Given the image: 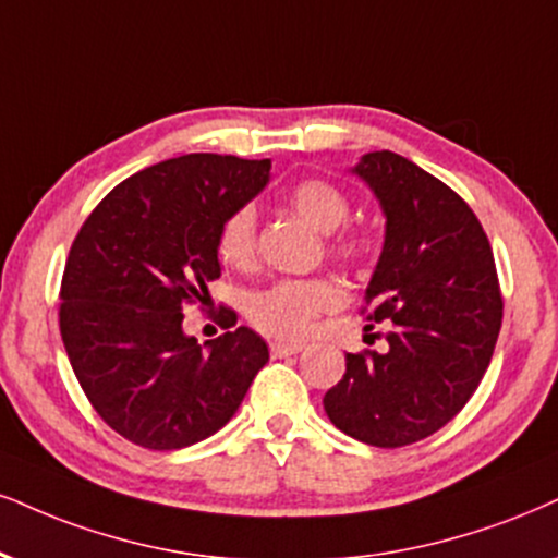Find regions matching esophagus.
<instances>
[{"label": "esophagus", "mask_w": 558, "mask_h": 558, "mask_svg": "<svg viewBox=\"0 0 558 558\" xmlns=\"http://www.w3.org/2000/svg\"><path fill=\"white\" fill-rule=\"evenodd\" d=\"M305 349V343H287V341H271V356L274 360H281V356L298 354Z\"/></svg>", "instance_id": "34e87169"}]
</instances>
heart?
I'll return each instance as SVG.
<instances>
[{"label":"heart","mask_w":558,"mask_h":558,"mask_svg":"<svg viewBox=\"0 0 558 558\" xmlns=\"http://www.w3.org/2000/svg\"><path fill=\"white\" fill-rule=\"evenodd\" d=\"M290 206L320 232H336L352 215V204L339 185L311 178L290 191ZM362 251V238L339 235L333 240V253L354 256ZM217 253L222 264L245 268L256 256V209L251 204L240 206L219 227ZM341 305V290L326 279H290L260 290L247 302V318L260 331L300 339L313 328L320 313Z\"/></svg>","instance_id":"1"}]
</instances>
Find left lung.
<instances>
[{"mask_svg":"<svg viewBox=\"0 0 558 558\" xmlns=\"http://www.w3.org/2000/svg\"><path fill=\"white\" fill-rule=\"evenodd\" d=\"M352 173L385 217L364 302L369 318L393 328L388 352L347 354L323 409L364 445L403 447L442 429L489 367L501 328L497 268L471 206L416 162L383 149L362 155Z\"/></svg>","mask_w":558,"mask_h":558,"instance_id":"1","label":"left lung"}]
</instances>
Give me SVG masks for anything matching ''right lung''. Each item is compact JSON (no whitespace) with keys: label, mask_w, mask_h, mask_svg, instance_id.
Here are the masks:
<instances>
[{"label":"right lung","mask_w":558,"mask_h":558,"mask_svg":"<svg viewBox=\"0 0 558 558\" xmlns=\"http://www.w3.org/2000/svg\"><path fill=\"white\" fill-rule=\"evenodd\" d=\"M268 178L271 160L173 157L116 185L74 238L61 341L87 401L129 442L181 450L211 437L268 362L245 326L206 343L183 331L185 302H204L222 274L219 227ZM225 320L235 326V313Z\"/></svg>","instance_id":"add662e5"}]
</instances>
